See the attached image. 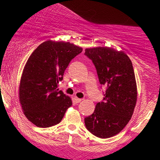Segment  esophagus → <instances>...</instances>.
Wrapping results in <instances>:
<instances>
[{"instance_id":"1","label":"esophagus","mask_w":160,"mask_h":160,"mask_svg":"<svg viewBox=\"0 0 160 160\" xmlns=\"http://www.w3.org/2000/svg\"><path fill=\"white\" fill-rule=\"evenodd\" d=\"M81 101H82V98H79L78 97H74L75 103H79V102H80Z\"/></svg>"}]
</instances>
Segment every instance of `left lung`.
Wrapping results in <instances>:
<instances>
[{"label":"left lung","mask_w":160,"mask_h":160,"mask_svg":"<svg viewBox=\"0 0 160 160\" xmlns=\"http://www.w3.org/2000/svg\"><path fill=\"white\" fill-rule=\"evenodd\" d=\"M84 54L94 64L100 84L106 87L103 100L84 119L86 127L101 138L113 137L127 125L136 104L132 64L123 52L110 47L86 49Z\"/></svg>","instance_id":"8db88e82"}]
</instances>
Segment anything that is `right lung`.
Wrapping results in <instances>:
<instances>
[{
	"label": "right lung",
	"mask_w": 160,
	"mask_h": 160,
	"mask_svg": "<svg viewBox=\"0 0 160 160\" xmlns=\"http://www.w3.org/2000/svg\"><path fill=\"white\" fill-rule=\"evenodd\" d=\"M82 49L69 42L45 41L28 59L19 86V100L28 120L40 128L59 123L71 99L62 90L58 82L65 69Z\"/></svg>",
	"instance_id": "add662e5"
}]
</instances>
